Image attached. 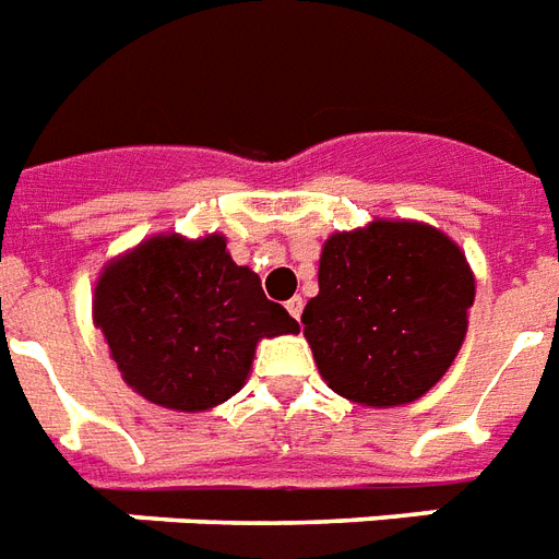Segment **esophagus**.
I'll return each instance as SVG.
<instances>
[{"mask_svg":"<svg viewBox=\"0 0 559 559\" xmlns=\"http://www.w3.org/2000/svg\"><path fill=\"white\" fill-rule=\"evenodd\" d=\"M301 308H305V301H301V296H293V299L287 301V311H290V317H296V320H299V317H301Z\"/></svg>","mask_w":559,"mask_h":559,"instance_id":"1","label":"esophagus"}]
</instances>
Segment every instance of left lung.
Returning a JSON list of instances; mask_svg holds the SVG:
<instances>
[{
    "label": "left lung",
    "instance_id": "8db88e82",
    "mask_svg": "<svg viewBox=\"0 0 559 559\" xmlns=\"http://www.w3.org/2000/svg\"><path fill=\"white\" fill-rule=\"evenodd\" d=\"M471 305L474 272L453 239L420 222L376 218L325 239L320 293L301 325L334 394L391 408L448 373Z\"/></svg>",
    "mask_w": 559,
    "mask_h": 559
}]
</instances>
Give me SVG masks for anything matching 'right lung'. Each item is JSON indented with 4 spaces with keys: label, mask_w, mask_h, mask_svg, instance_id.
I'll list each match as a JSON object with an SVG mask.
<instances>
[{
    "label": "right lung",
    "mask_w": 559,
    "mask_h": 559,
    "mask_svg": "<svg viewBox=\"0 0 559 559\" xmlns=\"http://www.w3.org/2000/svg\"><path fill=\"white\" fill-rule=\"evenodd\" d=\"M94 322L123 382L175 412L230 400L246 384L258 341L299 332L218 234H163L111 260L94 287Z\"/></svg>",
    "instance_id": "add662e5"
}]
</instances>
